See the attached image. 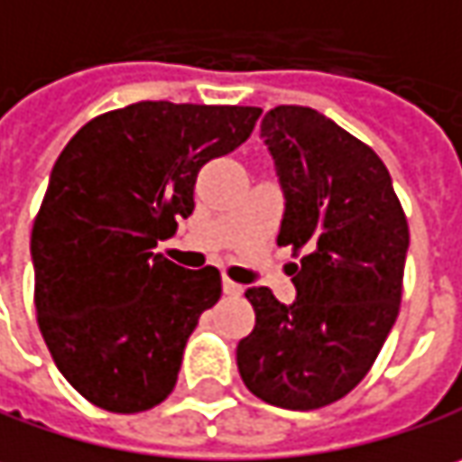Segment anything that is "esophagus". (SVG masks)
Masks as SVG:
<instances>
[{
  "instance_id": "34e87169",
  "label": "esophagus",
  "mask_w": 462,
  "mask_h": 462,
  "mask_svg": "<svg viewBox=\"0 0 462 462\" xmlns=\"http://www.w3.org/2000/svg\"><path fill=\"white\" fill-rule=\"evenodd\" d=\"M222 290H225V295H240L243 292V287L237 285V282H232V280H222Z\"/></svg>"
}]
</instances>
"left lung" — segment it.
Listing matches in <instances>:
<instances>
[{
    "instance_id": "8db88e82",
    "label": "left lung",
    "mask_w": 462,
    "mask_h": 462,
    "mask_svg": "<svg viewBox=\"0 0 462 462\" xmlns=\"http://www.w3.org/2000/svg\"><path fill=\"white\" fill-rule=\"evenodd\" d=\"M285 193L280 245L298 298L248 287L256 327L237 342L251 393L287 411L345 397L393 329L408 254V219L371 146L309 106H274L261 123Z\"/></svg>"
}]
</instances>
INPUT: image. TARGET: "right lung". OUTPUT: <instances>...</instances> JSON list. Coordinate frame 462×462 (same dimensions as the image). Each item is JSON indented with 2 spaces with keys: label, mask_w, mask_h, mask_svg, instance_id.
<instances>
[{
  "label": "right lung",
  "mask_w": 462,
  "mask_h": 462,
  "mask_svg": "<svg viewBox=\"0 0 462 462\" xmlns=\"http://www.w3.org/2000/svg\"><path fill=\"white\" fill-rule=\"evenodd\" d=\"M258 106L138 101L86 123L60 153L31 232L43 342L96 408L141 413L175 390L185 342L222 295L159 240L193 214L206 162L235 151Z\"/></svg>",
  "instance_id": "right-lung-1"
}]
</instances>
